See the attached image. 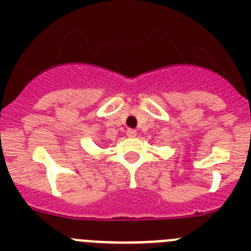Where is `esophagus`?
<instances>
[{"label": "esophagus", "instance_id": "obj_1", "mask_svg": "<svg viewBox=\"0 0 251 251\" xmlns=\"http://www.w3.org/2000/svg\"><path fill=\"white\" fill-rule=\"evenodd\" d=\"M126 135H127L128 137H135V136L137 135V131L132 130V128H128V130L126 131Z\"/></svg>", "mask_w": 251, "mask_h": 251}]
</instances>
